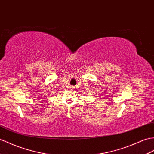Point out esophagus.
Wrapping results in <instances>:
<instances>
[{
  "mask_svg": "<svg viewBox=\"0 0 154 154\" xmlns=\"http://www.w3.org/2000/svg\"><path fill=\"white\" fill-rule=\"evenodd\" d=\"M71 88H73V87H71Z\"/></svg>",
  "mask_w": 154,
  "mask_h": 154,
  "instance_id": "esophagus-1",
  "label": "esophagus"
}]
</instances>
